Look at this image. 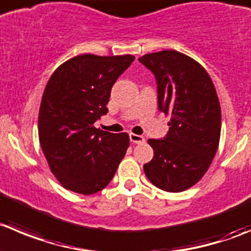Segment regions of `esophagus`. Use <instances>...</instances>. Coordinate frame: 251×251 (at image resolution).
Listing matches in <instances>:
<instances>
[{
	"mask_svg": "<svg viewBox=\"0 0 251 251\" xmlns=\"http://www.w3.org/2000/svg\"><path fill=\"white\" fill-rule=\"evenodd\" d=\"M129 139H130V142L134 143V144H143V143L145 142V139H144V137H143V135L134 134V133H130Z\"/></svg>",
	"mask_w": 251,
	"mask_h": 251,
	"instance_id": "34e87169",
	"label": "esophagus"
}]
</instances>
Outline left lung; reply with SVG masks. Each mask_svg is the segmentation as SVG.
Returning <instances> with one entry per match:
<instances>
[{"mask_svg": "<svg viewBox=\"0 0 251 251\" xmlns=\"http://www.w3.org/2000/svg\"><path fill=\"white\" fill-rule=\"evenodd\" d=\"M138 60L155 75L159 111L171 117L166 137L148 140L154 156L144 173L160 190L181 192L203 177L218 149L222 114L216 88L203 66L176 50Z\"/></svg>", "mask_w": 251, "mask_h": 251, "instance_id": "left-lung-1", "label": "left lung"}]
</instances>
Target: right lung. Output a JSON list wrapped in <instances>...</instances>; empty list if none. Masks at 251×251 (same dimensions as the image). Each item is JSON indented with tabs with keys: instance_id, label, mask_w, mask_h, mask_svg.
Wrapping results in <instances>:
<instances>
[{
	"instance_id": "obj_1",
	"label": "right lung",
	"mask_w": 251,
	"mask_h": 251,
	"mask_svg": "<svg viewBox=\"0 0 251 251\" xmlns=\"http://www.w3.org/2000/svg\"><path fill=\"white\" fill-rule=\"evenodd\" d=\"M133 60V55L82 54L50 76L38 132L50 170L66 190L85 196L103 190L126 155L127 133L104 132L94 124L107 114L112 86Z\"/></svg>"
}]
</instances>
